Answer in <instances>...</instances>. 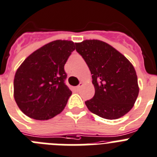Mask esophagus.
I'll return each instance as SVG.
<instances>
[{"instance_id":"1","label":"esophagus","mask_w":157,"mask_h":157,"mask_svg":"<svg viewBox=\"0 0 157 157\" xmlns=\"http://www.w3.org/2000/svg\"><path fill=\"white\" fill-rule=\"evenodd\" d=\"M82 86V83H80L79 85L78 86H75V90H77V91H78V90H79L80 89H81V87Z\"/></svg>"}]
</instances>
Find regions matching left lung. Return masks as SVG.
I'll use <instances>...</instances> for the list:
<instances>
[{
    "label": "left lung",
    "mask_w": 157,
    "mask_h": 157,
    "mask_svg": "<svg viewBox=\"0 0 157 157\" xmlns=\"http://www.w3.org/2000/svg\"><path fill=\"white\" fill-rule=\"evenodd\" d=\"M75 45L90 71L95 90L93 98L85 102L88 109L109 120L123 117L133 107L139 94L134 67L101 40H86Z\"/></svg>",
    "instance_id": "8db88e82"
}]
</instances>
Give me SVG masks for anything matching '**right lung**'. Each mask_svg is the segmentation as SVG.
<instances>
[{
	"mask_svg": "<svg viewBox=\"0 0 157 157\" xmlns=\"http://www.w3.org/2000/svg\"><path fill=\"white\" fill-rule=\"evenodd\" d=\"M75 44L71 40L52 41L28 56L17 70L13 95L26 116L44 121L63 110L72 94L64 83V65Z\"/></svg>",
	"mask_w": 157,
	"mask_h": 157,
	"instance_id": "1",
	"label": "right lung"
}]
</instances>
